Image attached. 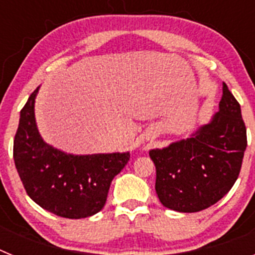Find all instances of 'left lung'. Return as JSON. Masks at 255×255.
I'll use <instances>...</instances> for the list:
<instances>
[{
	"label": "left lung",
	"instance_id": "obj_1",
	"mask_svg": "<svg viewBox=\"0 0 255 255\" xmlns=\"http://www.w3.org/2000/svg\"><path fill=\"white\" fill-rule=\"evenodd\" d=\"M247 148L242 110L224 83L220 111L191 138L149 150L161 203L193 213L217 203L239 177Z\"/></svg>",
	"mask_w": 255,
	"mask_h": 255
}]
</instances>
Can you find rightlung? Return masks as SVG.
Wrapping results in <instances>:
<instances>
[{
	"instance_id": "right-lung-1",
	"label": "right lung",
	"mask_w": 255,
	"mask_h": 255,
	"mask_svg": "<svg viewBox=\"0 0 255 255\" xmlns=\"http://www.w3.org/2000/svg\"><path fill=\"white\" fill-rule=\"evenodd\" d=\"M37 88L20 111L13 139V161L26 194L38 206L65 218H85L105 207L114 177L130 153L74 155L44 143L37 129Z\"/></svg>"
}]
</instances>
